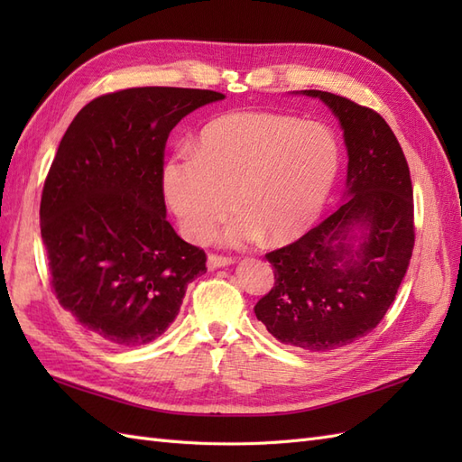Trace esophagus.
<instances>
[{"instance_id":"1","label":"esophagus","mask_w":462,"mask_h":462,"mask_svg":"<svg viewBox=\"0 0 462 462\" xmlns=\"http://www.w3.org/2000/svg\"><path fill=\"white\" fill-rule=\"evenodd\" d=\"M233 260L226 256H217V254H209L208 256V270H217V268H226V265H231Z\"/></svg>"}]
</instances>
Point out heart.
I'll return each instance as SVG.
<instances>
[{
    "label": "heart",
    "instance_id": "b5f03b06",
    "mask_svg": "<svg viewBox=\"0 0 462 462\" xmlns=\"http://www.w3.org/2000/svg\"><path fill=\"white\" fill-rule=\"evenodd\" d=\"M339 171L341 146L328 125L231 111L204 125L194 153L163 163L162 187L192 241L208 239L236 206L243 216L223 231V243L241 246L265 235L272 245H289L314 227Z\"/></svg>",
    "mask_w": 462,
    "mask_h": 462
}]
</instances>
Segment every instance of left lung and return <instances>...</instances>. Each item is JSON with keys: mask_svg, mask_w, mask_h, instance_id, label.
<instances>
[{"mask_svg": "<svg viewBox=\"0 0 462 462\" xmlns=\"http://www.w3.org/2000/svg\"><path fill=\"white\" fill-rule=\"evenodd\" d=\"M300 94L339 119L345 202L297 243L265 254L275 283L254 312L279 343L329 353L365 337L395 300L414 246L412 180L380 114L331 92Z\"/></svg>", "mask_w": 462, "mask_h": 462, "instance_id": "left-lung-1", "label": "left lung"}]
</instances>
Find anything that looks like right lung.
<instances>
[{
    "mask_svg": "<svg viewBox=\"0 0 462 462\" xmlns=\"http://www.w3.org/2000/svg\"><path fill=\"white\" fill-rule=\"evenodd\" d=\"M199 88L143 87L96 97L63 134L40 202L51 285L82 328L116 346L173 324L206 254L165 217L163 150L190 111L223 100Z\"/></svg>",
    "mask_w": 462,
    "mask_h": 462,
    "instance_id": "add662e5",
    "label": "right lung"
}]
</instances>
